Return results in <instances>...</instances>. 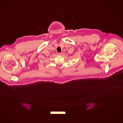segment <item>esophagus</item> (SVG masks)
<instances>
[{
	"mask_svg": "<svg viewBox=\"0 0 123 123\" xmlns=\"http://www.w3.org/2000/svg\"><path fill=\"white\" fill-rule=\"evenodd\" d=\"M57 54H58V55H61L62 54V53H58Z\"/></svg>",
	"mask_w": 123,
	"mask_h": 123,
	"instance_id": "1",
	"label": "esophagus"
}]
</instances>
